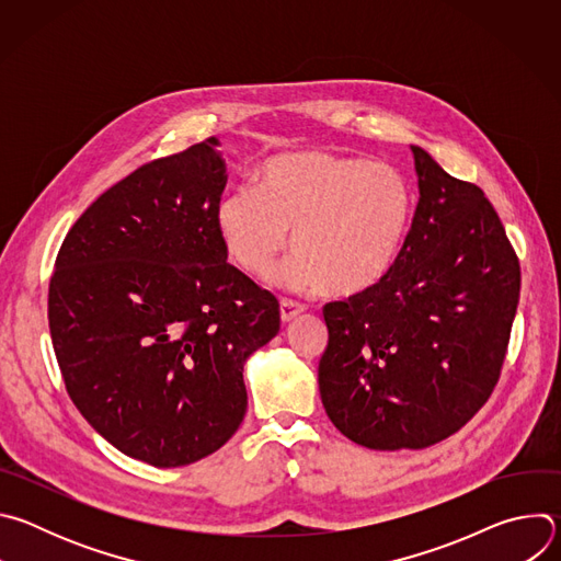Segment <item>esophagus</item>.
<instances>
[{"mask_svg":"<svg viewBox=\"0 0 561 561\" xmlns=\"http://www.w3.org/2000/svg\"><path fill=\"white\" fill-rule=\"evenodd\" d=\"M304 310H306V306L299 304V301H293V299H282L279 301V314H282V322L284 324L293 322V319L299 317Z\"/></svg>","mask_w":561,"mask_h":561,"instance_id":"1","label":"esophagus"}]
</instances>
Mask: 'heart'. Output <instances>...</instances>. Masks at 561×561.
Segmentation results:
<instances>
[{
  "label": "heart",
  "instance_id": "b5f03b06",
  "mask_svg": "<svg viewBox=\"0 0 561 561\" xmlns=\"http://www.w3.org/2000/svg\"><path fill=\"white\" fill-rule=\"evenodd\" d=\"M413 219L407 178L357 157L284 154L260 171L257 191L221 199L217 228L234 264L264 277L286 251L279 279L297 290L353 297L394 266Z\"/></svg>",
  "mask_w": 561,
  "mask_h": 561
}]
</instances>
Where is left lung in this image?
Listing matches in <instances>:
<instances>
[{
    "mask_svg": "<svg viewBox=\"0 0 561 561\" xmlns=\"http://www.w3.org/2000/svg\"><path fill=\"white\" fill-rule=\"evenodd\" d=\"M413 154L420 202L394 266L324 306L322 404L375 450L426 448L472 420L500 381L519 304V260L484 191Z\"/></svg>",
    "mask_w": 561,
    "mask_h": 561,
    "instance_id": "obj_1",
    "label": "left lung"
}]
</instances>
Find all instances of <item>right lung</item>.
Returning <instances> with one entry per match:
<instances>
[{"label": "right lung", "mask_w": 561, "mask_h": 561, "mask_svg": "<svg viewBox=\"0 0 561 561\" xmlns=\"http://www.w3.org/2000/svg\"><path fill=\"white\" fill-rule=\"evenodd\" d=\"M219 139L152 159L66 232L48 329L77 411L157 468L221 448L249 407L244 362L279 331V301L226 262Z\"/></svg>", "instance_id": "obj_1"}]
</instances>
